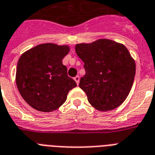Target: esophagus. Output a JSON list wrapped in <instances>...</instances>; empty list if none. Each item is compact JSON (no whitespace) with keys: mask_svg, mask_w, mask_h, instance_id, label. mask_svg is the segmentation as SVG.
<instances>
[{"mask_svg":"<svg viewBox=\"0 0 155 155\" xmlns=\"http://www.w3.org/2000/svg\"><path fill=\"white\" fill-rule=\"evenodd\" d=\"M74 80L76 82L77 84H79V83H80V76H79V75H76V76L74 78Z\"/></svg>","mask_w":155,"mask_h":155,"instance_id":"34e87169","label":"esophagus"}]
</instances>
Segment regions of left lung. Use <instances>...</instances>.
<instances>
[{
    "label": "left lung",
    "mask_w": 155,
    "mask_h": 155,
    "mask_svg": "<svg viewBox=\"0 0 155 155\" xmlns=\"http://www.w3.org/2000/svg\"><path fill=\"white\" fill-rule=\"evenodd\" d=\"M75 52L84 63L86 71L79 86L91 105L103 112L120 106L130 93L136 71L135 61L127 48L101 38L76 44Z\"/></svg>",
    "instance_id": "obj_1"
}]
</instances>
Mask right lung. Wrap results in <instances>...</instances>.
<instances>
[{"label": "right lung", "mask_w": 155, "mask_h": 155, "mask_svg": "<svg viewBox=\"0 0 155 155\" xmlns=\"http://www.w3.org/2000/svg\"><path fill=\"white\" fill-rule=\"evenodd\" d=\"M70 51L68 45L39 44L21 55L16 84L25 101L38 111L58 109L76 83L68 75L63 58Z\"/></svg>", "instance_id": "1"}]
</instances>
